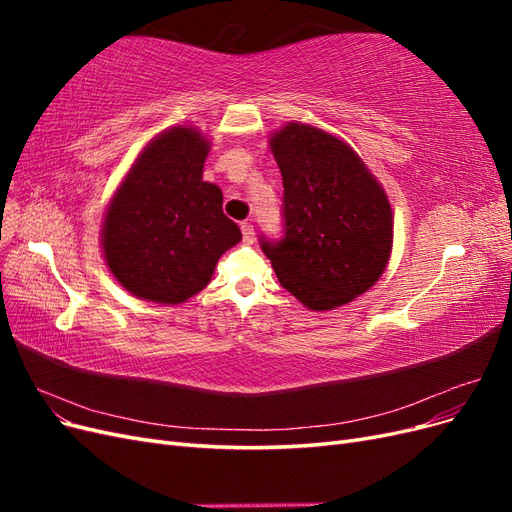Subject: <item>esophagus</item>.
<instances>
[{"instance_id": "34e87169", "label": "esophagus", "mask_w": 512, "mask_h": 512, "mask_svg": "<svg viewBox=\"0 0 512 512\" xmlns=\"http://www.w3.org/2000/svg\"><path fill=\"white\" fill-rule=\"evenodd\" d=\"M241 235H243V243L252 245L254 239H256V232H254V226L250 222H243L241 224Z\"/></svg>"}]
</instances>
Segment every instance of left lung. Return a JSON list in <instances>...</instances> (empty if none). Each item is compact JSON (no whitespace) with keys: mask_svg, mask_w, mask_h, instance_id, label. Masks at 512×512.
I'll return each instance as SVG.
<instances>
[{"mask_svg":"<svg viewBox=\"0 0 512 512\" xmlns=\"http://www.w3.org/2000/svg\"><path fill=\"white\" fill-rule=\"evenodd\" d=\"M282 170V237H260L280 284L309 309H331L378 282L393 245L389 198L339 138L290 123L271 138Z\"/></svg>","mask_w":512,"mask_h":512,"instance_id":"left-lung-1","label":"left lung"}]
</instances>
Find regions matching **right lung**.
Listing matches in <instances>:
<instances>
[{"label":"right lung","mask_w":512,"mask_h":512,"mask_svg":"<svg viewBox=\"0 0 512 512\" xmlns=\"http://www.w3.org/2000/svg\"><path fill=\"white\" fill-rule=\"evenodd\" d=\"M209 143L173 128L145 147L108 207V269L132 294L177 305L203 290L218 258L241 241L222 211V190L203 181Z\"/></svg>","instance_id":"add662e5"}]
</instances>
